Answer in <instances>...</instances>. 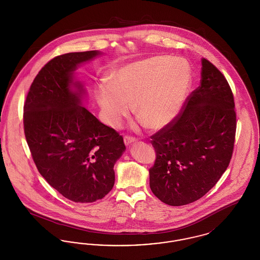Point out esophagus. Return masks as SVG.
Here are the masks:
<instances>
[{"mask_svg":"<svg viewBox=\"0 0 260 260\" xmlns=\"http://www.w3.org/2000/svg\"><path fill=\"white\" fill-rule=\"evenodd\" d=\"M136 138H135V137H133V136H125L124 137V144H125L126 146H128V145H131L132 143L136 142Z\"/></svg>","mask_w":260,"mask_h":260,"instance_id":"esophagus-1","label":"esophagus"}]
</instances>
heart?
Here are the masks:
<instances>
[{"label":"heart","mask_w":260,"mask_h":260,"mask_svg":"<svg viewBox=\"0 0 260 260\" xmlns=\"http://www.w3.org/2000/svg\"><path fill=\"white\" fill-rule=\"evenodd\" d=\"M192 74L179 57L155 55L128 64L99 84L96 96L106 122L118 126L135 101V112L151 128L171 124L184 105Z\"/></svg>","instance_id":"obj_1"}]
</instances>
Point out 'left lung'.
<instances>
[{"label": "left lung", "instance_id": "8db88e82", "mask_svg": "<svg viewBox=\"0 0 260 260\" xmlns=\"http://www.w3.org/2000/svg\"><path fill=\"white\" fill-rule=\"evenodd\" d=\"M201 77L183 111L151 136L156 160L149 170L150 188L173 207L206 195L228 168L234 148L237 124L230 86L206 58Z\"/></svg>", "mask_w": 260, "mask_h": 260}]
</instances>
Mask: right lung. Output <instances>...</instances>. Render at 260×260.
Returning <instances> with one entry per match:
<instances>
[{
	"instance_id": "1",
	"label": "right lung",
	"mask_w": 260,
	"mask_h": 260,
	"mask_svg": "<svg viewBox=\"0 0 260 260\" xmlns=\"http://www.w3.org/2000/svg\"><path fill=\"white\" fill-rule=\"evenodd\" d=\"M100 54L90 50L52 58L24 103L25 137L39 173L75 203H92L111 191L114 165L125 150L123 136L82 105L86 89L75 79L79 65Z\"/></svg>"
}]
</instances>
